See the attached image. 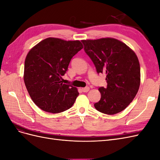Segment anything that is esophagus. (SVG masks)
Segmentation results:
<instances>
[{"mask_svg": "<svg viewBox=\"0 0 160 160\" xmlns=\"http://www.w3.org/2000/svg\"><path fill=\"white\" fill-rule=\"evenodd\" d=\"M82 91L84 92V93H86V92H88L89 90V87H86V88H82L81 89Z\"/></svg>", "mask_w": 160, "mask_h": 160, "instance_id": "esophagus-1", "label": "esophagus"}]
</instances>
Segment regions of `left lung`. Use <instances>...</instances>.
Here are the masks:
<instances>
[{
    "mask_svg": "<svg viewBox=\"0 0 160 160\" xmlns=\"http://www.w3.org/2000/svg\"><path fill=\"white\" fill-rule=\"evenodd\" d=\"M81 42L97 72L106 75L107 88H99L101 96L94 104L95 109L108 115L121 112L133 101L139 88L140 65L137 55L125 43L113 38Z\"/></svg>",
    "mask_w": 160,
    "mask_h": 160,
    "instance_id": "1",
    "label": "left lung"
}]
</instances>
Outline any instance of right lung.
Segmentation results:
<instances>
[{
	"label": "right lung",
	"instance_id": "right-lung-1",
	"mask_svg": "<svg viewBox=\"0 0 160 160\" xmlns=\"http://www.w3.org/2000/svg\"><path fill=\"white\" fill-rule=\"evenodd\" d=\"M83 49L79 41L49 37L38 42L27 55L24 81L33 102L49 113L62 112L74 104L79 93L61 81L75 55Z\"/></svg>",
	"mask_w": 160,
	"mask_h": 160
}]
</instances>
